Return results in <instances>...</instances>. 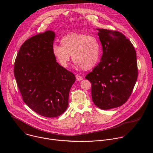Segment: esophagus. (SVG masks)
I'll return each mask as SVG.
<instances>
[{
    "instance_id": "obj_1",
    "label": "esophagus",
    "mask_w": 153,
    "mask_h": 153,
    "mask_svg": "<svg viewBox=\"0 0 153 153\" xmlns=\"http://www.w3.org/2000/svg\"><path fill=\"white\" fill-rule=\"evenodd\" d=\"M76 79L78 81H80V80H82L83 79V77L80 75H79V74H76Z\"/></svg>"
}]
</instances>
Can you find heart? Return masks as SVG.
Listing matches in <instances>:
<instances>
[{"label": "heart", "mask_w": 153, "mask_h": 153, "mask_svg": "<svg viewBox=\"0 0 153 153\" xmlns=\"http://www.w3.org/2000/svg\"><path fill=\"white\" fill-rule=\"evenodd\" d=\"M53 54L62 67H68L72 55L73 61L85 70L93 68L99 60L100 45L93 35L73 33L63 36L60 45L54 44Z\"/></svg>", "instance_id": "b5f03b06"}]
</instances>
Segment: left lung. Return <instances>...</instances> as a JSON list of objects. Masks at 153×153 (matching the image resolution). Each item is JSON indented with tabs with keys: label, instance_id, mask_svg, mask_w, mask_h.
I'll return each mask as SVG.
<instances>
[{
	"label": "left lung",
	"instance_id": "obj_1",
	"mask_svg": "<svg viewBox=\"0 0 153 153\" xmlns=\"http://www.w3.org/2000/svg\"><path fill=\"white\" fill-rule=\"evenodd\" d=\"M97 30L103 54L101 61L85 78L91 83L94 103L109 110L124 104L133 92L138 75L136 52L122 33Z\"/></svg>",
	"mask_w": 153,
	"mask_h": 153
}]
</instances>
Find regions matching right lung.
<instances>
[{
	"label": "right lung",
	"instance_id": "right-lung-1",
	"mask_svg": "<svg viewBox=\"0 0 153 153\" xmlns=\"http://www.w3.org/2000/svg\"><path fill=\"white\" fill-rule=\"evenodd\" d=\"M55 33L47 31L27 40L14 62V76L24 102L36 113L56 117L68 106L74 74L56 62L52 48Z\"/></svg>",
	"mask_w": 153,
	"mask_h": 153
}]
</instances>
